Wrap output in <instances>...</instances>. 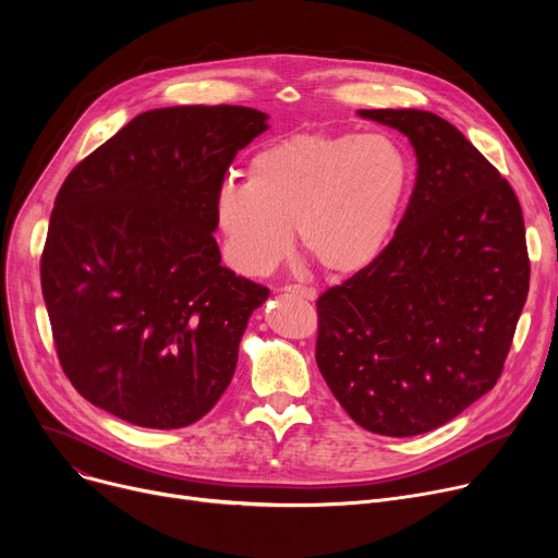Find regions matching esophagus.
<instances>
[{"label":"esophagus","instance_id":"1","mask_svg":"<svg viewBox=\"0 0 558 558\" xmlns=\"http://www.w3.org/2000/svg\"><path fill=\"white\" fill-rule=\"evenodd\" d=\"M282 291H287V294H291V296L305 299V301H316V291L310 287H303V284H284Z\"/></svg>","mask_w":558,"mask_h":558}]
</instances>
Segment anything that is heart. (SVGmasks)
Masks as SVG:
<instances>
[{
  "label": "heart",
  "mask_w": 558,
  "mask_h": 558,
  "mask_svg": "<svg viewBox=\"0 0 558 558\" xmlns=\"http://www.w3.org/2000/svg\"><path fill=\"white\" fill-rule=\"evenodd\" d=\"M409 190V160L387 135L307 131L274 140L223 183L215 221L234 271L264 276L294 242L335 278L357 276L385 253Z\"/></svg>",
  "instance_id": "heart-1"
}]
</instances>
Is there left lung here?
Masks as SVG:
<instances>
[{"label":"left lung","instance_id":"obj_1","mask_svg":"<svg viewBox=\"0 0 558 558\" xmlns=\"http://www.w3.org/2000/svg\"><path fill=\"white\" fill-rule=\"evenodd\" d=\"M409 137L416 185L368 269L318 299L316 364L368 432L416 436L459 416L505 368L530 291L515 192L427 110H357Z\"/></svg>","mask_w":558,"mask_h":558}]
</instances>
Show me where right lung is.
<instances>
[{"label": "right lung", "mask_w": 558, "mask_h": 558, "mask_svg": "<svg viewBox=\"0 0 558 558\" xmlns=\"http://www.w3.org/2000/svg\"><path fill=\"white\" fill-rule=\"evenodd\" d=\"M267 120L244 106L146 110L58 192L43 296L65 375L108 414L187 427L228 389L269 289L221 267L215 196Z\"/></svg>", "instance_id": "add662e5"}]
</instances>
